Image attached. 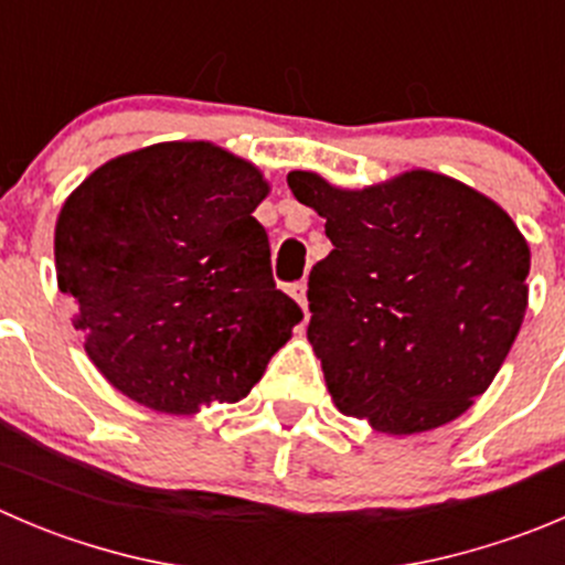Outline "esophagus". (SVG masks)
Wrapping results in <instances>:
<instances>
[{
	"mask_svg": "<svg viewBox=\"0 0 565 565\" xmlns=\"http://www.w3.org/2000/svg\"><path fill=\"white\" fill-rule=\"evenodd\" d=\"M289 295H292V298L298 300L300 309H303L306 315H309V300H306V284H303V281L292 284V287H289Z\"/></svg>",
	"mask_w": 565,
	"mask_h": 565,
	"instance_id": "1",
	"label": "esophagus"
}]
</instances>
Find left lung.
I'll return each instance as SVG.
<instances>
[{
  "label": "left lung",
  "mask_w": 565,
  "mask_h": 565,
  "mask_svg": "<svg viewBox=\"0 0 565 565\" xmlns=\"http://www.w3.org/2000/svg\"><path fill=\"white\" fill-rule=\"evenodd\" d=\"M333 250L309 273V344L342 414L386 436L458 419L527 311L530 245L480 190L411 168L366 188L292 171Z\"/></svg>",
  "instance_id": "1"
}]
</instances>
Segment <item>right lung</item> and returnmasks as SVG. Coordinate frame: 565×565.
<instances>
[{
  "label": "right lung",
  "mask_w": 565,
  "mask_h": 565,
  "mask_svg": "<svg viewBox=\"0 0 565 565\" xmlns=\"http://www.w3.org/2000/svg\"><path fill=\"white\" fill-rule=\"evenodd\" d=\"M270 182L210 140L98 166L54 223L60 292L87 359L124 397L173 416L237 403L303 311L276 289L254 210Z\"/></svg>",
  "instance_id": "obj_1"
}]
</instances>
